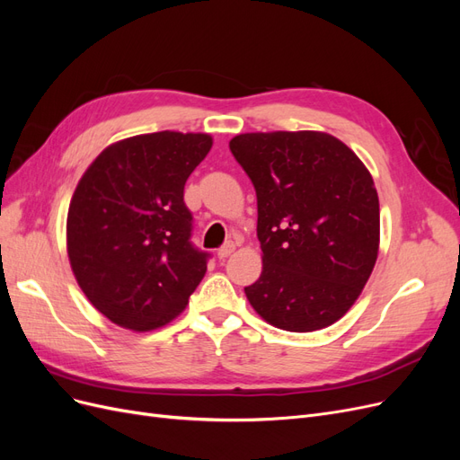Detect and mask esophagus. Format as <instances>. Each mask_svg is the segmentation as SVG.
<instances>
[{"label": "esophagus", "mask_w": 460, "mask_h": 460, "mask_svg": "<svg viewBox=\"0 0 460 460\" xmlns=\"http://www.w3.org/2000/svg\"><path fill=\"white\" fill-rule=\"evenodd\" d=\"M234 249H235V245L232 243V242H228L226 245H222L218 252H217V257H218V261H225V259H228L232 253H234Z\"/></svg>", "instance_id": "esophagus-1"}]
</instances>
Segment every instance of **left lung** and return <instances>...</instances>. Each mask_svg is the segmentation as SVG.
I'll return each instance as SVG.
<instances>
[{
  "label": "left lung",
  "instance_id": "left-lung-1",
  "mask_svg": "<svg viewBox=\"0 0 460 460\" xmlns=\"http://www.w3.org/2000/svg\"><path fill=\"white\" fill-rule=\"evenodd\" d=\"M230 151L257 191L262 272L247 301L288 332L338 323L380 249V201L365 163L316 130L238 134Z\"/></svg>",
  "mask_w": 460,
  "mask_h": 460
}]
</instances>
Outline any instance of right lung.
I'll list each match as a JSON object with an SVG mask.
<instances>
[{"mask_svg":"<svg viewBox=\"0 0 460 460\" xmlns=\"http://www.w3.org/2000/svg\"><path fill=\"white\" fill-rule=\"evenodd\" d=\"M213 147L201 132H153L107 146L78 180L66 215V253L80 289L111 323L163 328L207 272L190 243L184 184Z\"/></svg>","mask_w":460,"mask_h":460,"instance_id":"obj_1","label":"right lung"}]
</instances>
